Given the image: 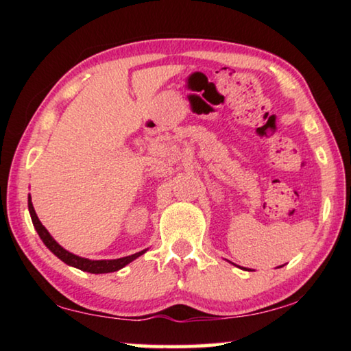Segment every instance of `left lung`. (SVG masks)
Returning <instances> with one entry per match:
<instances>
[{"label":"left lung","instance_id":"left-lung-1","mask_svg":"<svg viewBox=\"0 0 351 351\" xmlns=\"http://www.w3.org/2000/svg\"><path fill=\"white\" fill-rule=\"evenodd\" d=\"M241 269H246V268H241ZM247 271H249V269H247Z\"/></svg>","mask_w":351,"mask_h":351}]
</instances>
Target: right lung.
Instances as JSON below:
<instances>
[{
	"mask_svg": "<svg viewBox=\"0 0 351 351\" xmlns=\"http://www.w3.org/2000/svg\"><path fill=\"white\" fill-rule=\"evenodd\" d=\"M27 207H29V213H31L34 228L38 232L40 239L45 243L46 247L49 249L52 254L57 255V257L62 261H64V263L69 266H74V268H77V269L91 272V274H106V272H114V271L122 269L123 266H127L130 263V261L136 260L138 257H141L142 254L147 252V249H144V251H141V252H136L133 255H128V257H122V258H116V260H90V258L79 257V255L68 252L66 249H63L54 239H52L51 234L47 232V229L40 223V219L37 217V213H35V209L32 206L31 197H29V199H27Z\"/></svg>",
	"mask_w": 351,
	"mask_h": 351,
	"instance_id": "right-lung-1",
	"label": "right lung"
}]
</instances>
